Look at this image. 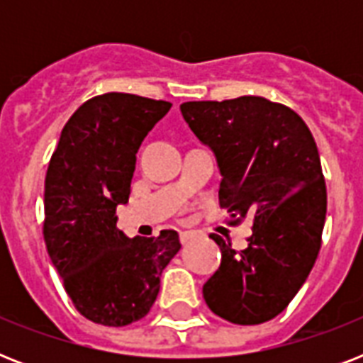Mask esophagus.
Returning <instances> with one entry per match:
<instances>
[{
  "label": "esophagus",
  "mask_w": 363,
  "mask_h": 363,
  "mask_svg": "<svg viewBox=\"0 0 363 363\" xmlns=\"http://www.w3.org/2000/svg\"><path fill=\"white\" fill-rule=\"evenodd\" d=\"M199 235H201V232H182L181 233V241L188 242V241H192V239L199 238Z\"/></svg>",
  "instance_id": "1"
}]
</instances>
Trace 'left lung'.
<instances>
[{
  "label": "left lung",
  "mask_w": 363,
  "mask_h": 363,
  "mask_svg": "<svg viewBox=\"0 0 363 363\" xmlns=\"http://www.w3.org/2000/svg\"><path fill=\"white\" fill-rule=\"evenodd\" d=\"M181 113L222 173L218 199L233 222L252 218L245 250L213 233L220 267L203 284L209 309L252 326L275 318L316 262L326 220L320 156L301 116L259 96L186 101Z\"/></svg>",
  "instance_id": "8db88e82"
}]
</instances>
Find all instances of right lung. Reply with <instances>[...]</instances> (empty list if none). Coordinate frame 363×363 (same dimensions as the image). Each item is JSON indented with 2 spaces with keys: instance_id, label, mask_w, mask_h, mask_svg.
Masks as SVG:
<instances>
[{
  "instance_id": "obj_1",
  "label": "right lung",
  "mask_w": 363,
  "mask_h": 363,
  "mask_svg": "<svg viewBox=\"0 0 363 363\" xmlns=\"http://www.w3.org/2000/svg\"><path fill=\"white\" fill-rule=\"evenodd\" d=\"M171 109L169 101L109 92L71 115L45 177L43 238L75 309L109 328L141 320L160 275L179 252L175 230L128 239L116 205L130 198L135 154Z\"/></svg>"
}]
</instances>
